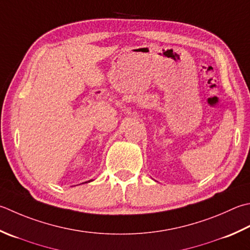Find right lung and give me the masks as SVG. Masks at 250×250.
Returning <instances> with one entry per match:
<instances>
[{
  "instance_id": "obj_1",
  "label": "right lung",
  "mask_w": 250,
  "mask_h": 250,
  "mask_svg": "<svg viewBox=\"0 0 250 250\" xmlns=\"http://www.w3.org/2000/svg\"><path fill=\"white\" fill-rule=\"evenodd\" d=\"M91 181H92V180H90V181H87V182H91ZM87 182H85V183H87Z\"/></svg>"
}]
</instances>
